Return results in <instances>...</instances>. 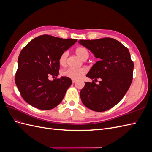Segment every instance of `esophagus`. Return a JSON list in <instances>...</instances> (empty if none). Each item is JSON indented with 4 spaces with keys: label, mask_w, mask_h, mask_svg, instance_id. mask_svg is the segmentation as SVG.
Segmentation results:
<instances>
[{
    "label": "esophagus",
    "mask_w": 152,
    "mask_h": 152,
    "mask_svg": "<svg viewBox=\"0 0 152 152\" xmlns=\"http://www.w3.org/2000/svg\"><path fill=\"white\" fill-rule=\"evenodd\" d=\"M72 83H73V84H74L75 82H76V80H72Z\"/></svg>",
    "instance_id": "34e87169"
}]
</instances>
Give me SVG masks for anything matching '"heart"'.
Instances as JSON below:
<instances>
[{"label": "heart", "instance_id": "heart-1", "mask_svg": "<svg viewBox=\"0 0 152 152\" xmlns=\"http://www.w3.org/2000/svg\"><path fill=\"white\" fill-rule=\"evenodd\" d=\"M76 54L82 60H86L89 58V52L87 49L84 47L77 48L75 50ZM68 53L66 51L63 52L59 58V63L61 65H65L66 62ZM87 70L85 68H68L66 70L61 72V75L63 77H68L73 80L79 79L86 73Z\"/></svg>", "mask_w": 152, "mask_h": 152}]
</instances>
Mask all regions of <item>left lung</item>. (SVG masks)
Listing matches in <instances>:
<instances>
[{"label":"left lung","mask_w":152,"mask_h":152,"mask_svg":"<svg viewBox=\"0 0 152 152\" xmlns=\"http://www.w3.org/2000/svg\"><path fill=\"white\" fill-rule=\"evenodd\" d=\"M79 42L99 59L86 77L95 81L100 79L98 85L94 80L85 82L80 91L82 102L93 111H107L121 102L131 84L134 63L129 51L119 41L109 37Z\"/></svg>","instance_id":"obj_1"}]
</instances>
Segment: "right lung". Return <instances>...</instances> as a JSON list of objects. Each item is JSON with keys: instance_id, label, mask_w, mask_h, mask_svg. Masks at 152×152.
<instances>
[{"instance_id": "1", "label": "right lung", "mask_w": 152, "mask_h": 152, "mask_svg": "<svg viewBox=\"0 0 152 152\" xmlns=\"http://www.w3.org/2000/svg\"><path fill=\"white\" fill-rule=\"evenodd\" d=\"M42 35L32 39L21 50L18 59L15 83L26 103L40 110H51L61 102L72 80L59 74L61 54L77 42Z\"/></svg>"}]
</instances>
